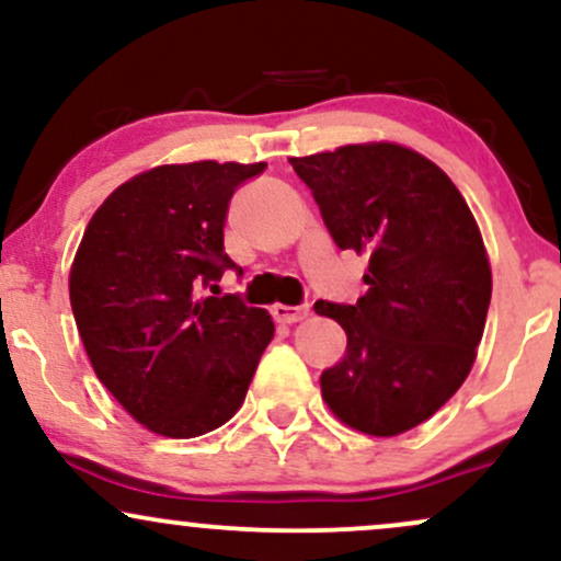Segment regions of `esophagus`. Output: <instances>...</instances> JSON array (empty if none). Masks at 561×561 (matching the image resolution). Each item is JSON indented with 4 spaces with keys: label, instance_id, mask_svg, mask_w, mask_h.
<instances>
[{
    "label": "esophagus",
    "instance_id": "1",
    "mask_svg": "<svg viewBox=\"0 0 561 561\" xmlns=\"http://www.w3.org/2000/svg\"><path fill=\"white\" fill-rule=\"evenodd\" d=\"M272 317L279 324H295V321L308 317V306H282V302H276V306H272Z\"/></svg>",
    "mask_w": 561,
    "mask_h": 561
}]
</instances>
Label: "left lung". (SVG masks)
<instances>
[{
	"mask_svg": "<svg viewBox=\"0 0 561 561\" xmlns=\"http://www.w3.org/2000/svg\"><path fill=\"white\" fill-rule=\"evenodd\" d=\"M340 250L369 255L356 306L317 300L347 334L321 398L347 427L396 437L465 385L491 306V261L467 199L396 141L289 158Z\"/></svg>",
	"mask_w": 561,
	"mask_h": 561,
	"instance_id": "obj_1",
	"label": "left lung"
}]
</instances>
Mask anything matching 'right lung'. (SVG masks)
<instances>
[{
  "label": "right lung",
  "mask_w": 561,
  "mask_h": 561,
  "mask_svg": "<svg viewBox=\"0 0 561 561\" xmlns=\"http://www.w3.org/2000/svg\"><path fill=\"white\" fill-rule=\"evenodd\" d=\"M266 163H169L107 195L87 224L68 289L96 379L141 427L197 437L240 411L274 321L240 298H199L234 263L229 199Z\"/></svg>",
  "instance_id": "1"
}]
</instances>
